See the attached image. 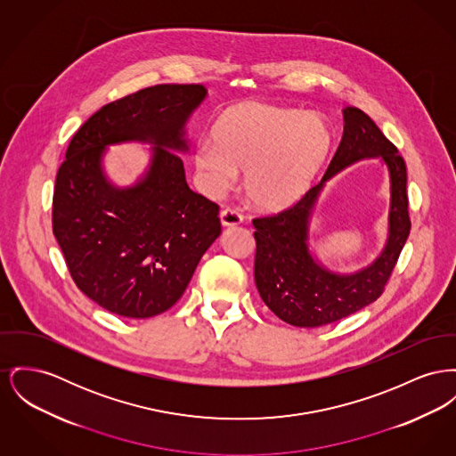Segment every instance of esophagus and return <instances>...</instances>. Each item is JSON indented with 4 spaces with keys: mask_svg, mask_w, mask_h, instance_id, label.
<instances>
[{
    "mask_svg": "<svg viewBox=\"0 0 456 456\" xmlns=\"http://www.w3.org/2000/svg\"><path fill=\"white\" fill-rule=\"evenodd\" d=\"M220 222H222L224 227H236V225L242 224V216L241 214H238L232 208H225V210L220 212Z\"/></svg>",
    "mask_w": 456,
    "mask_h": 456,
    "instance_id": "esophagus-1",
    "label": "esophagus"
}]
</instances>
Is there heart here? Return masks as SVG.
I'll return each mask as SVG.
<instances>
[{
	"label": "heart",
	"mask_w": 456,
	"mask_h": 456,
	"mask_svg": "<svg viewBox=\"0 0 456 456\" xmlns=\"http://www.w3.org/2000/svg\"><path fill=\"white\" fill-rule=\"evenodd\" d=\"M332 146L317 115L264 102H241L224 110L201 139L194 167L201 188L216 194L242 175L248 203L264 212L293 207L314 184Z\"/></svg>",
	"instance_id": "obj_1"
}]
</instances>
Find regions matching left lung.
I'll list each match as a JSON object with an SVG mask.
<instances>
[{"label": "left lung", "mask_w": 456, "mask_h": 456, "mask_svg": "<svg viewBox=\"0 0 456 456\" xmlns=\"http://www.w3.org/2000/svg\"><path fill=\"white\" fill-rule=\"evenodd\" d=\"M343 118V139L321 183L291 208L253 220L258 293L281 321L295 327L327 325L374 303L382 295L410 234L406 165L402 155L360 108H345ZM365 158H380L390 170L388 240L369 268L338 274L323 268L311 255L309 220L324 183L348 164Z\"/></svg>", "instance_id": "8db88e82"}]
</instances>
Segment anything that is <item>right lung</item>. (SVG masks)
Listing matches in <instances>:
<instances>
[{
	"instance_id": "add662e5",
	"label": "right lung",
	"mask_w": 456,
	"mask_h": 456,
	"mask_svg": "<svg viewBox=\"0 0 456 456\" xmlns=\"http://www.w3.org/2000/svg\"><path fill=\"white\" fill-rule=\"evenodd\" d=\"M207 98L201 84H159L111 102L74 134L56 174L53 234L84 295L108 312L148 319L184 295L220 236L218 205L189 189L186 124ZM154 144L145 175L117 189L102 172L110 143Z\"/></svg>"
}]
</instances>
